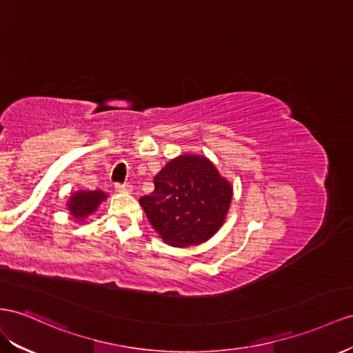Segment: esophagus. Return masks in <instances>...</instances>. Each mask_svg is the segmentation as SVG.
Returning <instances> with one entry per match:
<instances>
[{
	"label": "esophagus",
	"mask_w": 353,
	"mask_h": 353,
	"mask_svg": "<svg viewBox=\"0 0 353 353\" xmlns=\"http://www.w3.org/2000/svg\"><path fill=\"white\" fill-rule=\"evenodd\" d=\"M114 188L117 192H131L132 191V186L130 183H116Z\"/></svg>",
	"instance_id": "34e87169"
}]
</instances>
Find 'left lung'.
I'll return each mask as SVG.
<instances>
[{
  "instance_id": "obj_1",
  "label": "left lung",
  "mask_w": 353,
  "mask_h": 353,
  "mask_svg": "<svg viewBox=\"0 0 353 353\" xmlns=\"http://www.w3.org/2000/svg\"><path fill=\"white\" fill-rule=\"evenodd\" d=\"M155 189L140 198L152 227L176 248L200 245L221 228L232 188L209 159L179 157L153 179Z\"/></svg>"
}]
</instances>
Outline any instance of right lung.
<instances>
[{"label":"right lung","instance_id":"1","mask_svg":"<svg viewBox=\"0 0 353 353\" xmlns=\"http://www.w3.org/2000/svg\"><path fill=\"white\" fill-rule=\"evenodd\" d=\"M105 196L107 195L101 191H80L71 196L68 209L76 219H83L95 212L98 204L105 200Z\"/></svg>","mask_w":353,"mask_h":353}]
</instances>
